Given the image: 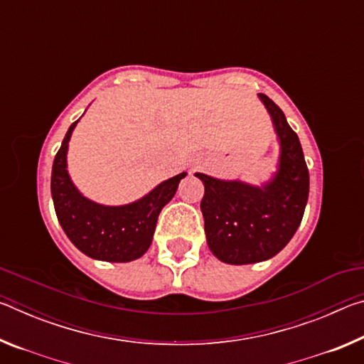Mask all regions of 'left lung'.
<instances>
[{"label":"left lung","mask_w":364,"mask_h":364,"mask_svg":"<svg viewBox=\"0 0 364 364\" xmlns=\"http://www.w3.org/2000/svg\"><path fill=\"white\" fill-rule=\"evenodd\" d=\"M279 141L278 170L262 186L220 180L204 173L200 202L208 249L220 262H264L286 247L300 226L310 191V175L300 141L286 115L268 96L258 95Z\"/></svg>","instance_id":"8db88e82"}]
</instances>
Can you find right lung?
I'll list each match as a JSON object with an SVG mask.
<instances>
[{"label": "right lung", "mask_w": 364, "mask_h": 364, "mask_svg": "<svg viewBox=\"0 0 364 364\" xmlns=\"http://www.w3.org/2000/svg\"><path fill=\"white\" fill-rule=\"evenodd\" d=\"M77 123L65 133L53 162L51 196L59 223L72 244L95 260H136L149 249L160 210L173 199L178 184L188 173L168 178L132 204H97L80 193L67 171V151Z\"/></svg>", "instance_id": "obj_1"}]
</instances>
